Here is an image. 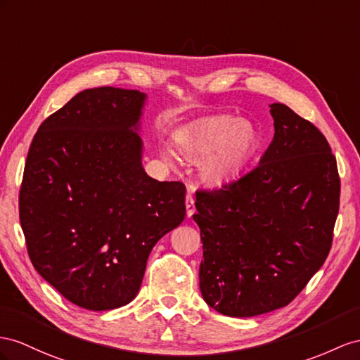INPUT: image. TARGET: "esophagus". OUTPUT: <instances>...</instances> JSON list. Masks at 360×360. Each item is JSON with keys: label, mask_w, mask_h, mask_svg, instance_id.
Here are the masks:
<instances>
[{"label": "esophagus", "mask_w": 360, "mask_h": 360, "mask_svg": "<svg viewBox=\"0 0 360 360\" xmlns=\"http://www.w3.org/2000/svg\"><path fill=\"white\" fill-rule=\"evenodd\" d=\"M186 207H187V216L191 217L193 214H195V199H193L191 195H187L186 198Z\"/></svg>", "instance_id": "obj_1"}]
</instances>
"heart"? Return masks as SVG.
Here are the masks:
<instances>
[{
    "label": "heart",
    "mask_w": 360,
    "mask_h": 360,
    "mask_svg": "<svg viewBox=\"0 0 360 360\" xmlns=\"http://www.w3.org/2000/svg\"><path fill=\"white\" fill-rule=\"evenodd\" d=\"M178 152L190 162H200V178L211 187L231 181L240 172L255 144V131L245 120L213 115L187 126L174 136ZM164 161L172 153L161 152Z\"/></svg>",
    "instance_id": "obj_1"
}]
</instances>
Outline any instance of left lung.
I'll return each mask as SVG.
<instances>
[{"instance_id": "1", "label": "left lung", "mask_w": 360, "mask_h": 360, "mask_svg": "<svg viewBox=\"0 0 360 360\" xmlns=\"http://www.w3.org/2000/svg\"><path fill=\"white\" fill-rule=\"evenodd\" d=\"M271 115L274 140L259 165L196 193L200 293L233 318L288 306L306 288L330 252L339 211L340 181L326 136L283 103H272Z\"/></svg>"}]
</instances>
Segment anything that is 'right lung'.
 <instances>
[{
	"instance_id": "1",
	"label": "right lung",
	"mask_w": 360,
	"mask_h": 360,
	"mask_svg": "<svg viewBox=\"0 0 360 360\" xmlns=\"http://www.w3.org/2000/svg\"><path fill=\"white\" fill-rule=\"evenodd\" d=\"M146 94L85 89L36 132L20 191V220L34 269L88 310L126 306L152 248L186 217V186L143 169Z\"/></svg>"
}]
</instances>
